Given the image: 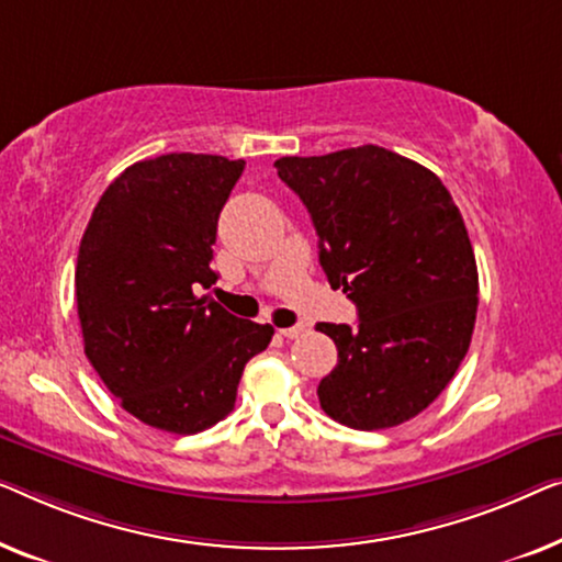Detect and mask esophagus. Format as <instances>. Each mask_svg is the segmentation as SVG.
Segmentation results:
<instances>
[{"label": "esophagus", "instance_id": "obj_1", "mask_svg": "<svg viewBox=\"0 0 562 562\" xmlns=\"http://www.w3.org/2000/svg\"><path fill=\"white\" fill-rule=\"evenodd\" d=\"M278 334L284 338H297L305 334V326H290V328H278Z\"/></svg>", "mask_w": 562, "mask_h": 562}]
</instances>
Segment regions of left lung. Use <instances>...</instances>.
Instances as JSON below:
<instances>
[{
    "mask_svg": "<svg viewBox=\"0 0 562 562\" xmlns=\"http://www.w3.org/2000/svg\"><path fill=\"white\" fill-rule=\"evenodd\" d=\"M280 180L311 213L321 267L359 326L318 323L338 363L321 379L323 413L353 430L420 415L461 367L479 307L476 257L436 172L363 145L280 157Z\"/></svg>",
    "mask_w": 562,
    "mask_h": 562,
    "instance_id": "8db88e82",
    "label": "left lung"
}]
</instances>
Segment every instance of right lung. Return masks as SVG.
Returning <instances> with one entry per match:
<instances>
[{
  "instance_id": "1",
  "label": "right lung",
  "mask_w": 562,
  "mask_h": 562,
  "mask_svg": "<svg viewBox=\"0 0 562 562\" xmlns=\"http://www.w3.org/2000/svg\"><path fill=\"white\" fill-rule=\"evenodd\" d=\"M244 160L170 153L134 162L101 195L76 265L83 351L126 413L149 428L193 436L234 409L270 323L236 318L199 295L218 213Z\"/></svg>"
}]
</instances>
